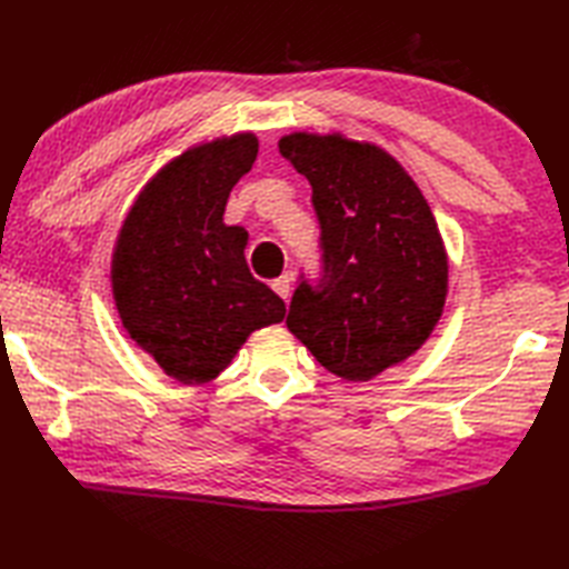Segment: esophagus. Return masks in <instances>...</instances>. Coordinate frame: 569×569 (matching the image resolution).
<instances>
[{
    "mask_svg": "<svg viewBox=\"0 0 569 569\" xmlns=\"http://www.w3.org/2000/svg\"><path fill=\"white\" fill-rule=\"evenodd\" d=\"M272 289H274V292L280 295L284 301H287V299H289V292H292V277H289V274H282L280 280H274V282H272Z\"/></svg>",
    "mask_w": 569,
    "mask_h": 569,
    "instance_id": "1",
    "label": "esophagus"
}]
</instances>
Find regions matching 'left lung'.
I'll list each match as a JSON object with an SVG mask.
<instances>
[{"mask_svg":"<svg viewBox=\"0 0 569 569\" xmlns=\"http://www.w3.org/2000/svg\"><path fill=\"white\" fill-rule=\"evenodd\" d=\"M280 153L309 180L321 226V277H301L287 328L328 372L368 382L433 333L448 295L443 238L387 150L340 133H289Z\"/></svg>","mask_w":569,"mask_h":569,"instance_id":"1","label":"left lung"}]
</instances>
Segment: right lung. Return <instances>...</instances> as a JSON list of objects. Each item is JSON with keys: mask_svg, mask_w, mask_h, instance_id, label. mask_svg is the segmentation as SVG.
<instances>
[{"mask_svg": "<svg viewBox=\"0 0 569 569\" xmlns=\"http://www.w3.org/2000/svg\"><path fill=\"white\" fill-rule=\"evenodd\" d=\"M256 158L252 133L184 150L143 187L113 248L123 328L182 385L211 382L252 331L287 313L248 270V231L223 223L231 189Z\"/></svg>", "mask_w": 569, "mask_h": 569, "instance_id": "obj_1", "label": "right lung"}]
</instances>
